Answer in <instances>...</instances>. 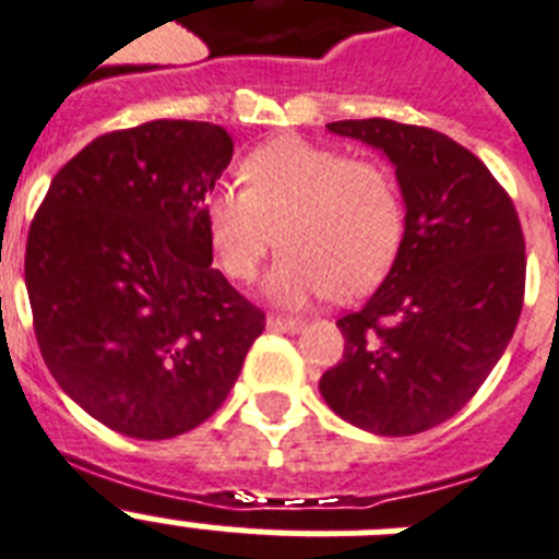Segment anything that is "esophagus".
I'll return each mask as SVG.
<instances>
[{"label": "esophagus", "instance_id": "esophagus-1", "mask_svg": "<svg viewBox=\"0 0 559 559\" xmlns=\"http://www.w3.org/2000/svg\"><path fill=\"white\" fill-rule=\"evenodd\" d=\"M266 326H270L272 332H301L304 330V321H298V318L270 316V318H266Z\"/></svg>", "mask_w": 559, "mask_h": 559}]
</instances>
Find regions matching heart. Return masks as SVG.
I'll use <instances>...</instances> for the list:
<instances>
[{"label":"heart","instance_id":"b5f03b06","mask_svg":"<svg viewBox=\"0 0 559 559\" xmlns=\"http://www.w3.org/2000/svg\"><path fill=\"white\" fill-rule=\"evenodd\" d=\"M241 190L204 199L201 222L215 266L247 284L278 243L264 281L281 307L332 293L360 298L395 266L406 233L403 195L381 164L295 135L261 144L238 164Z\"/></svg>","mask_w":559,"mask_h":559}]
</instances>
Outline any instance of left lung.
<instances>
[{
    "label": "left lung",
    "instance_id": "8db88e82",
    "mask_svg": "<svg viewBox=\"0 0 559 559\" xmlns=\"http://www.w3.org/2000/svg\"><path fill=\"white\" fill-rule=\"evenodd\" d=\"M395 164L406 233L395 266L337 321L344 360L318 381L346 424L417 435L461 412L509 346L526 289V241L509 192L449 135L389 119L326 124Z\"/></svg>",
    "mask_w": 559,
    "mask_h": 559
}]
</instances>
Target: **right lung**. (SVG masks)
Instances as JSON below:
<instances>
[{
  "instance_id": "1",
  "label": "right lung",
  "mask_w": 559,
  "mask_h": 559,
  "mask_svg": "<svg viewBox=\"0 0 559 559\" xmlns=\"http://www.w3.org/2000/svg\"><path fill=\"white\" fill-rule=\"evenodd\" d=\"M233 158L210 121L158 119L93 139L50 181L27 233L41 358L98 424L167 440L236 383L264 312L222 272L201 207Z\"/></svg>"
}]
</instances>
